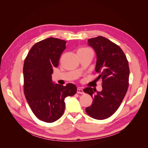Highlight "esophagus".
I'll return each instance as SVG.
<instances>
[{
  "label": "esophagus",
  "mask_w": 148,
  "mask_h": 148,
  "mask_svg": "<svg viewBox=\"0 0 148 148\" xmlns=\"http://www.w3.org/2000/svg\"><path fill=\"white\" fill-rule=\"evenodd\" d=\"M77 92L78 94H83L84 93V90H83V89H81V88H78L77 89Z\"/></svg>",
  "instance_id": "obj_1"
}]
</instances>
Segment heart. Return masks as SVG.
Wrapping results in <instances>:
<instances>
[{
    "label": "heart",
    "mask_w": 148,
    "mask_h": 148,
    "mask_svg": "<svg viewBox=\"0 0 148 148\" xmlns=\"http://www.w3.org/2000/svg\"><path fill=\"white\" fill-rule=\"evenodd\" d=\"M91 51L89 48L88 47H81V48H79L78 50H77V52H84V51Z\"/></svg>",
    "instance_id": "b5f03b06"
}]
</instances>
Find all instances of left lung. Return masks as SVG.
Masks as SVG:
<instances>
[{
    "mask_svg": "<svg viewBox=\"0 0 148 148\" xmlns=\"http://www.w3.org/2000/svg\"><path fill=\"white\" fill-rule=\"evenodd\" d=\"M88 44L97 55V79L102 81V91L86 88L84 92L93 97L91 106L86 108L88 114L94 119L108 118L119 108L129 86L130 68L126 55L119 45L107 38L98 36L88 40Z\"/></svg>",
    "mask_w": 148,
    "mask_h": 148,
    "instance_id": "obj_1",
    "label": "left lung"
}]
</instances>
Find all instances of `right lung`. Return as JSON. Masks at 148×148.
<instances>
[{"instance_id": "right-lung-1", "label": "right lung", "mask_w": 148, "mask_h": 148, "mask_svg": "<svg viewBox=\"0 0 148 148\" xmlns=\"http://www.w3.org/2000/svg\"><path fill=\"white\" fill-rule=\"evenodd\" d=\"M66 42L50 37L33 45L24 63V92L32 111L38 119L53 123L65 109L64 99L77 92L76 86L53 84V68L59 65Z\"/></svg>"}]
</instances>
